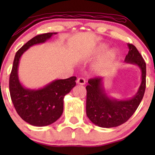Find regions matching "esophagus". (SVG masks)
<instances>
[{"mask_svg": "<svg viewBox=\"0 0 155 155\" xmlns=\"http://www.w3.org/2000/svg\"><path fill=\"white\" fill-rule=\"evenodd\" d=\"M77 83L78 84H82V85H84L85 84V80L82 78H80L77 80Z\"/></svg>", "mask_w": 155, "mask_h": 155, "instance_id": "esophagus-1", "label": "esophagus"}]
</instances>
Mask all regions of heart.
I'll use <instances>...</instances> for the list:
<instances>
[{
	"mask_svg": "<svg viewBox=\"0 0 155 155\" xmlns=\"http://www.w3.org/2000/svg\"><path fill=\"white\" fill-rule=\"evenodd\" d=\"M107 45L106 44H99L97 47L95 49L94 54L98 55L100 54L101 53L107 49ZM116 56H117V52L115 49L114 48H111V49L108 50L107 52L105 53L103 55L102 58H101V60L99 61V63L97 64V67L98 68H105L107 67V65L111 64V63H113V61L115 60L116 58Z\"/></svg>",
	"mask_w": 155,
	"mask_h": 155,
	"instance_id": "heart-1",
	"label": "heart"
}]
</instances>
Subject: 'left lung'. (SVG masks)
Returning a JSON list of instances; mask_svg holds the SVG:
<instances>
[{
  "label": "left lung",
  "mask_w": 155,
  "mask_h": 155,
  "mask_svg": "<svg viewBox=\"0 0 155 155\" xmlns=\"http://www.w3.org/2000/svg\"><path fill=\"white\" fill-rule=\"evenodd\" d=\"M128 47L125 62L137 65L141 71V84L135 95L126 100L109 97L102 78L90 79L86 87L87 116L93 124L101 128H113L126 123L136 111L145 94L146 63L134 45L128 44Z\"/></svg>",
  "instance_id": "8db88e82"
}]
</instances>
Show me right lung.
Wrapping results in <instances>:
<instances>
[{
  "instance_id": "right-lung-1",
  "label": "right lung",
  "mask_w": 155,
  "mask_h": 155,
  "mask_svg": "<svg viewBox=\"0 0 155 155\" xmlns=\"http://www.w3.org/2000/svg\"><path fill=\"white\" fill-rule=\"evenodd\" d=\"M57 32L46 33L35 37L23 45L15 56L10 75L9 89L12 104L18 115L31 126L42 127L56 121L63 111V99L75 86L77 78L56 80L43 88H25L18 78V66L22 55L35 44H42Z\"/></svg>"
}]
</instances>
